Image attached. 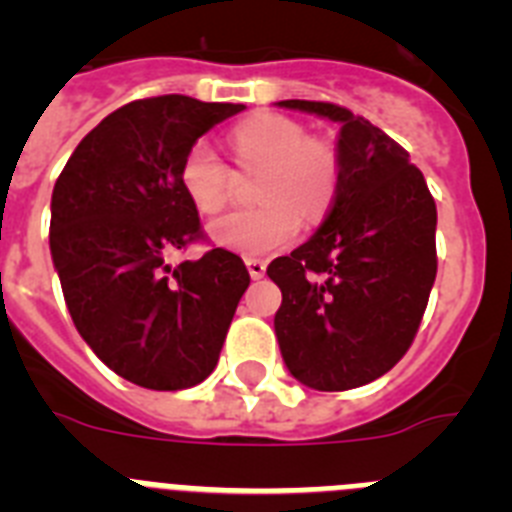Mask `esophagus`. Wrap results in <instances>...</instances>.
<instances>
[{"instance_id":"34e87169","label":"esophagus","mask_w":512,"mask_h":512,"mask_svg":"<svg viewBox=\"0 0 512 512\" xmlns=\"http://www.w3.org/2000/svg\"><path fill=\"white\" fill-rule=\"evenodd\" d=\"M246 266L251 279H261L266 274V264L261 259H246Z\"/></svg>"}]
</instances>
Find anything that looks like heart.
Listing matches in <instances>:
<instances>
[{"label": "heart", "instance_id": "heart-1", "mask_svg": "<svg viewBox=\"0 0 512 512\" xmlns=\"http://www.w3.org/2000/svg\"><path fill=\"white\" fill-rule=\"evenodd\" d=\"M230 146L238 166L264 169L256 184V210H238L210 225L217 246L241 256H269L295 241L302 217L315 220L336 197L341 158L328 140L307 138L300 122L253 115L235 125ZM184 194L202 215H215L230 197V169L207 140L187 148L179 166Z\"/></svg>", "mask_w": 512, "mask_h": 512}]
</instances>
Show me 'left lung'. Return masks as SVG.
<instances>
[{
    "label": "left lung",
    "mask_w": 512,
    "mask_h": 512,
    "mask_svg": "<svg viewBox=\"0 0 512 512\" xmlns=\"http://www.w3.org/2000/svg\"><path fill=\"white\" fill-rule=\"evenodd\" d=\"M279 107L341 122L336 197L310 241L266 274L282 289L274 330L289 374L320 392L387 374L413 343L436 282V202L408 151L346 107Z\"/></svg>",
    "instance_id": "obj_1"
}]
</instances>
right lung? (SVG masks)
Returning <instances> with one entry per match:
<instances>
[{
    "label": "right lung",
    "mask_w": 512,
    "mask_h": 512,
    "mask_svg": "<svg viewBox=\"0 0 512 512\" xmlns=\"http://www.w3.org/2000/svg\"><path fill=\"white\" fill-rule=\"evenodd\" d=\"M246 110L184 94L135 99L81 140L51 200V256L76 330L122 379L187 390L212 374L251 284L241 256H166L202 241L179 166L200 135Z\"/></svg>",
    "instance_id": "right-lung-1"
}]
</instances>
